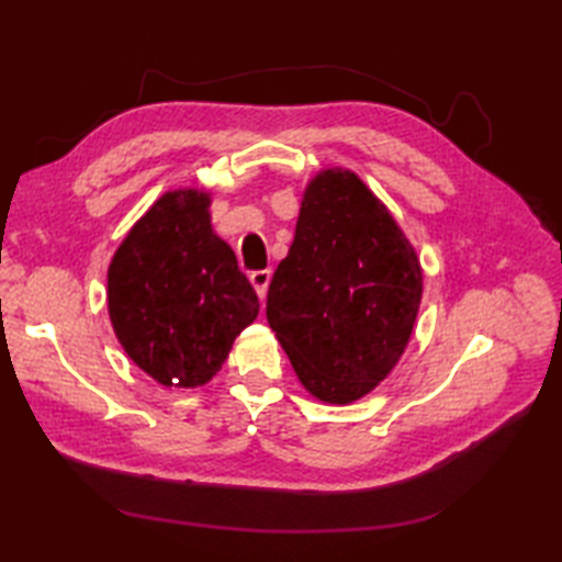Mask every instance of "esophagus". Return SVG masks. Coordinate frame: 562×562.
<instances>
[{"label":"esophagus","mask_w":562,"mask_h":562,"mask_svg":"<svg viewBox=\"0 0 562 562\" xmlns=\"http://www.w3.org/2000/svg\"><path fill=\"white\" fill-rule=\"evenodd\" d=\"M250 278V284H254L256 292L260 300H266V292H268V284H270V278H272V270L266 268V270H254L248 274Z\"/></svg>","instance_id":"esophagus-1"}]
</instances>
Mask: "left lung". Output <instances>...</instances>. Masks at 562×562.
<instances>
[{"label": "left lung", "mask_w": 562, "mask_h": 562, "mask_svg": "<svg viewBox=\"0 0 562 562\" xmlns=\"http://www.w3.org/2000/svg\"><path fill=\"white\" fill-rule=\"evenodd\" d=\"M420 296V260L372 190L350 171L316 176L266 306L306 391L328 403L372 391L408 345Z\"/></svg>", "instance_id": "obj_1"}]
</instances>
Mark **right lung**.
<instances>
[{"label": "right lung", "mask_w": 562, "mask_h": 562, "mask_svg": "<svg viewBox=\"0 0 562 562\" xmlns=\"http://www.w3.org/2000/svg\"><path fill=\"white\" fill-rule=\"evenodd\" d=\"M210 198L173 190L142 217L109 268V314L125 352L164 386H202L258 316L234 250L212 232Z\"/></svg>", "instance_id": "right-lung-1"}]
</instances>
